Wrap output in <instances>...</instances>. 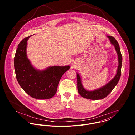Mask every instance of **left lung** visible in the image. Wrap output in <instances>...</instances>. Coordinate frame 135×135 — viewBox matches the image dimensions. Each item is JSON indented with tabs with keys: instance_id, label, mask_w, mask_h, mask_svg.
<instances>
[{
	"instance_id": "obj_1",
	"label": "left lung",
	"mask_w": 135,
	"mask_h": 135,
	"mask_svg": "<svg viewBox=\"0 0 135 135\" xmlns=\"http://www.w3.org/2000/svg\"><path fill=\"white\" fill-rule=\"evenodd\" d=\"M108 37L110 39L111 43L115 47L116 51L118 55V66L116 74L115 77L103 87L93 91H88L83 86L80 77L77 73V90L79 94L83 98L91 100H99L105 98L113 90L117 84L120 77L121 68L122 65V56L120 51L119 46L118 42L113 37L108 36Z\"/></svg>"
}]
</instances>
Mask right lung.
<instances>
[{"label":"right lung","instance_id":"obj_1","mask_svg":"<svg viewBox=\"0 0 135 135\" xmlns=\"http://www.w3.org/2000/svg\"><path fill=\"white\" fill-rule=\"evenodd\" d=\"M31 36L20 42L14 59L17 79L28 95L37 99H47L56 94L58 84L70 66H50L39 71L31 64L26 55L27 41Z\"/></svg>","mask_w":135,"mask_h":135}]
</instances>
